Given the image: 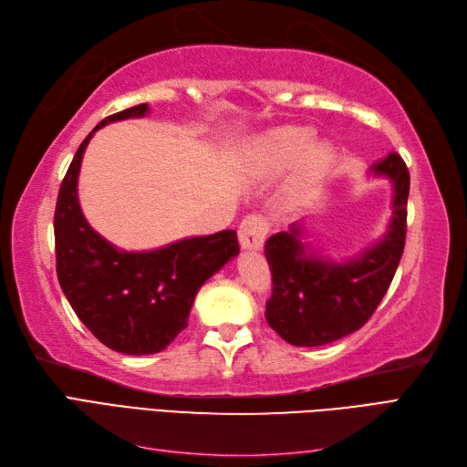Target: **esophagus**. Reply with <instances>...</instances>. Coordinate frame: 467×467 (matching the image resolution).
<instances>
[{
	"label": "esophagus",
	"mask_w": 467,
	"mask_h": 467,
	"mask_svg": "<svg viewBox=\"0 0 467 467\" xmlns=\"http://www.w3.org/2000/svg\"><path fill=\"white\" fill-rule=\"evenodd\" d=\"M266 234L268 222L259 214H251L239 225V244L244 249H261Z\"/></svg>",
	"instance_id": "obj_1"
}]
</instances>
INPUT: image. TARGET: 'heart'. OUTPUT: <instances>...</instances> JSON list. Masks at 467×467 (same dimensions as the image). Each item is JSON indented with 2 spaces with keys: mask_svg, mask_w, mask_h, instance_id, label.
Listing matches in <instances>:
<instances>
[{
  "mask_svg": "<svg viewBox=\"0 0 467 467\" xmlns=\"http://www.w3.org/2000/svg\"><path fill=\"white\" fill-rule=\"evenodd\" d=\"M316 144V130L307 126H285L268 134L257 148V167L265 173H280L298 163L306 155V179L319 181L335 160L327 144Z\"/></svg>",
  "mask_w": 467,
  "mask_h": 467,
  "instance_id": "b5f03b06",
  "label": "heart"
}]
</instances>
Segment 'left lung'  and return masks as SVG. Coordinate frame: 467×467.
I'll list each match as a JSON object with an SVG mask.
<instances>
[{"instance_id": "1", "label": "left lung", "mask_w": 467, "mask_h": 467, "mask_svg": "<svg viewBox=\"0 0 467 467\" xmlns=\"http://www.w3.org/2000/svg\"><path fill=\"white\" fill-rule=\"evenodd\" d=\"M393 185V216L388 234L358 257L335 263L309 251L304 223L266 239L265 257L273 275L266 302L268 325L296 347H321L358 331L372 317L403 255L407 234L409 171L398 153L370 167Z\"/></svg>"}]
</instances>
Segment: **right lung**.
Listing matches in <instances>:
<instances>
[{
  "instance_id": "right-lung-1",
  "label": "right lung",
  "mask_w": 467,
  "mask_h": 467,
  "mask_svg": "<svg viewBox=\"0 0 467 467\" xmlns=\"http://www.w3.org/2000/svg\"><path fill=\"white\" fill-rule=\"evenodd\" d=\"M148 103L99 122L78 148L56 201V275L83 325L122 355H153L187 327L196 292L239 255L234 230L187 237L153 251H122L99 235L83 216L78 175L91 136L105 124L140 119Z\"/></svg>"
}]
</instances>
